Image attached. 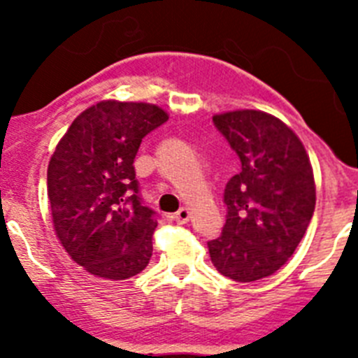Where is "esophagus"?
<instances>
[{"mask_svg":"<svg viewBox=\"0 0 358 358\" xmlns=\"http://www.w3.org/2000/svg\"><path fill=\"white\" fill-rule=\"evenodd\" d=\"M173 220H176L177 224H186L189 220V210L188 208H181V210L177 211L176 215H173Z\"/></svg>","mask_w":358,"mask_h":358,"instance_id":"1","label":"esophagus"}]
</instances>
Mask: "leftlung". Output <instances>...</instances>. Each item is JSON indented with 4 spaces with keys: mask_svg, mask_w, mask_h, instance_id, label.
Masks as SVG:
<instances>
[{
    "mask_svg": "<svg viewBox=\"0 0 358 358\" xmlns=\"http://www.w3.org/2000/svg\"><path fill=\"white\" fill-rule=\"evenodd\" d=\"M213 123L242 170L227 181L226 224L208 249L222 276L249 283L276 273L305 236L315 208L314 172L301 140L276 116L242 109L215 115Z\"/></svg>",
    "mask_w": 358,
    "mask_h": 358,
    "instance_id": "1",
    "label": "left lung"
}]
</instances>
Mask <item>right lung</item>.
I'll list each match as a JSON object with an SVG mask.
<instances>
[{"label":"right lung","mask_w":358,"mask_h":358,"mask_svg":"<svg viewBox=\"0 0 358 358\" xmlns=\"http://www.w3.org/2000/svg\"><path fill=\"white\" fill-rule=\"evenodd\" d=\"M169 120L154 103L103 100L73 120L48 164L53 227L71 260L103 280H127L152 256L156 211L143 206L134 159Z\"/></svg>","instance_id":"add662e5"}]
</instances>
